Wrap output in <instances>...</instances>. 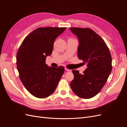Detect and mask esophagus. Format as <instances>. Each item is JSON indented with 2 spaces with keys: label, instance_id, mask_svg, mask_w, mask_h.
Masks as SVG:
<instances>
[{
  "label": "esophagus",
  "instance_id": "esophagus-1",
  "mask_svg": "<svg viewBox=\"0 0 127 127\" xmlns=\"http://www.w3.org/2000/svg\"><path fill=\"white\" fill-rule=\"evenodd\" d=\"M65 70H66V71H71V70L68 69V68H66V67L65 68Z\"/></svg>",
  "mask_w": 127,
  "mask_h": 127
}]
</instances>
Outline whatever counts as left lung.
Segmentation results:
<instances>
[{
    "label": "left lung",
    "instance_id": "left-lung-1",
    "mask_svg": "<svg viewBox=\"0 0 127 127\" xmlns=\"http://www.w3.org/2000/svg\"><path fill=\"white\" fill-rule=\"evenodd\" d=\"M79 39L78 57L87 64L83 74L73 70L71 88L78 97L89 99L96 96L106 82L112 71V57L106 43L89 28H70Z\"/></svg>",
    "mask_w": 127,
    "mask_h": 127
}]
</instances>
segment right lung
I'll return each mask as SVG.
<instances>
[{
  "mask_svg": "<svg viewBox=\"0 0 127 127\" xmlns=\"http://www.w3.org/2000/svg\"><path fill=\"white\" fill-rule=\"evenodd\" d=\"M66 28H39L24 39L16 54L19 77L31 95L46 98L54 92L64 72L62 66L48 67L46 57L53 52L55 39Z\"/></svg>",
  "mask_w": 127,
  "mask_h": 127,
  "instance_id": "obj_1",
  "label": "right lung"
}]
</instances>
